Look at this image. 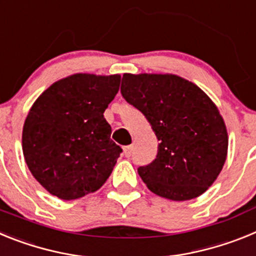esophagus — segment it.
I'll use <instances>...</instances> for the list:
<instances>
[{"mask_svg": "<svg viewBox=\"0 0 256 256\" xmlns=\"http://www.w3.org/2000/svg\"><path fill=\"white\" fill-rule=\"evenodd\" d=\"M124 155L126 156V158H130V155H132V150H133V148L132 146H124Z\"/></svg>", "mask_w": 256, "mask_h": 256, "instance_id": "esophagus-1", "label": "esophagus"}]
</instances>
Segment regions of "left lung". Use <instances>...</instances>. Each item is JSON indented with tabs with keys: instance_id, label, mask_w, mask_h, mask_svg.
<instances>
[{
	"instance_id": "left-lung-1",
	"label": "left lung",
	"mask_w": 256,
	"mask_h": 256,
	"mask_svg": "<svg viewBox=\"0 0 256 256\" xmlns=\"http://www.w3.org/2000/svg\"><path fill=\"white\" fill-rule=\"evenodd\" d=\"M120 92L146 116L159 141L156 159L138 168L148 190L174 201L204 194L228 150L224 120L209 96L173 74H124Z\"/></svg>"
}]
</instances>
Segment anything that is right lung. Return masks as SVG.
<instances>
[{
  "mask_svg": "<svg viewBox=\"0 0 256 256\" xmlns=\"http://www.w3.org/2000/svg\"><path fill=\"white\" fill-rule=\"evenodd\" d=\"M120 76L74 74L38 97L22 126V154L33 177L54 196L74 200L97 191L123 150L104 112Z\"/></svg>",
  "mask_w": 256,
  "mask_h": 256,
  "instance_id": "right-lung-1",
  "label": "right lung"
}]
</instances>
